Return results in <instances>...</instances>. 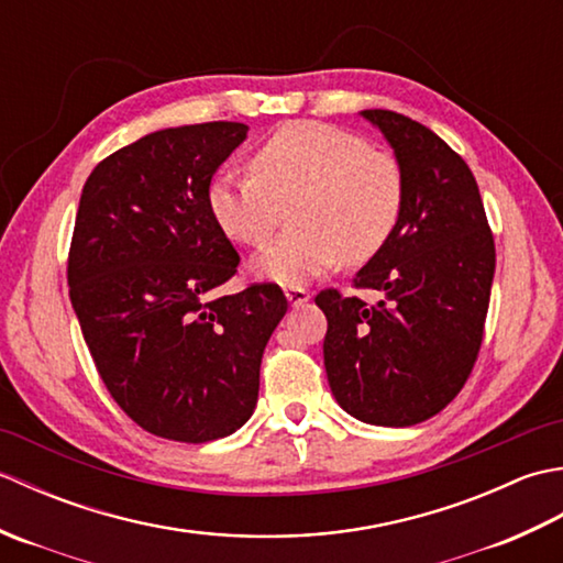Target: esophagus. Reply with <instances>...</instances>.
Masks as SVG:
<instances>
[{"instance_id":"1","label":"esophagus","mask_w":563,"mask_h":563,"mask_svg":"<svg viewBox=\"0 0 563 563\" xmlns=\"http://www.w3.org/2000/svg\"><path fill=\"white\" fill-rule=\"evenodd\" d=\"M285 297H288V302L292 305V307H300V305H305V302H309V295L305 288H285Z\"/></svg>"}]
</instances>
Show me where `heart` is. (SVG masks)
<instances>
[{"mask_svg": "<svg viewBox=\"0 0 563 563\" xmlns=\"http://www.w3.org/2000/svg\"><path fill=\"white\" fill-rule=\"evenodd\" d=\"M208 212L224 236L261 246L295 202V230L251 263L258 278L297 288L341 258L365 263L379 254L404 208V178L389 154L369 150L349 130L295 121L263 142L251 174H220L208 186Z\"/></svg>", "mask_w": 563, "mask_h": 563, "instance_id": "b5f03b06", "label": "heart"}]
</instances>
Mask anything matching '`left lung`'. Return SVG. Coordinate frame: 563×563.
<instances>
[{"instance_id": "obj_1", "label": "left lung", "mask_w": 563, "mask_h": 563, "mask_svg": "<svg viewBox=\"0 0 563 563\" xmlns=\"http://www.w3.org/2000/svg\"><path fill=\"white\" fill-rule=\"evenodd\" d=\"M361 115L385 135L404 178L397 230L355 273V288L385 300L367 307L324 290L314 302L329 321L324 367L341 409L406 428L440 413L470 377L496 249L474 174L445 140L401 113Z\"/></svg>"}]
</instances>
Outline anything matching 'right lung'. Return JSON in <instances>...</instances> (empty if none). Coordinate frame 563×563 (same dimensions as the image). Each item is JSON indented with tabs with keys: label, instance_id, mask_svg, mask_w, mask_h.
<instances>
[{
	"label": "right lung",
	"instance_id": "1",
	"mask_svg": "<svg viewBox=\"0 0 563 563\" xmlns=\"http://www.w3.org/2000/svg\"><path fill=\"white\" fill-rule=\"evenodd\" d=\"M246 133L227 121L157 130L106 157L79 198L67 283L84 341L115 404L166 440H218L249 421L288 312L278 285L214 295L239 254L208 186Z\"/></svg>",
	"mask_w": 563,
	"mask_h": 563
}]
</instances>
